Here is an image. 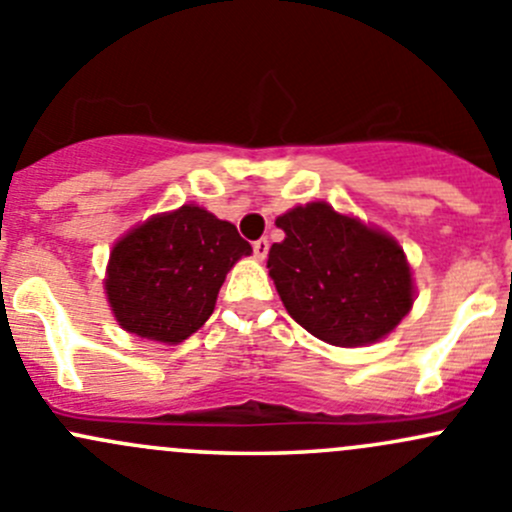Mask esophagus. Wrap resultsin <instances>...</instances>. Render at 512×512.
<instances>
[{
	"mask_svg": "<svg viewBox=\"0 0 512 512\" xmlns=\"http://www.w3.org/2000/svg\"><path fill=\"white\" fill-rule=\"evenodd\" d=\"M252 252H255L257 260H265L267 252H270V240L267 237H260V240L252 242Z\"/></svg>",
	"mask_w": 512,
	"mask_h": 512,
	"instance_id": "obj_1",
	"label": "esophagus"
}]
</instances>
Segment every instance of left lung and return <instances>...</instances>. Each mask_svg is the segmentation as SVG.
Instances as JSON below:
<instances>
[{
  "label": "left lung",
  "mask_w": 512,
  "mask_h": 512,
  "mask_svg": "<svg viewBox=\"0 0 512 512\" xmlns=\"http://www.w3.org/2000/svg\"><path fill=\"white\" fill-rule=\"evenodd\" d=\"M285 240L267 267L289 317L334 347L379 342L409 314L414 280L399 242L327 203L275 220Z\"/></svg>",
  "instance_id": "8db88e82"
}]
</instances>
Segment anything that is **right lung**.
I'll use <instances>...</instances> for the list:
<instances>
[{"label":"right lung","mask_w":512,"mask_h":512,"mask_svg":"<svg viewBox=\"0 0 512 512\" xmlns=\"http://www.w3.org/2000/svg\"><path fill=\"white\" fill-rule=\"evenodd\" d=\"M250 252L235 225L198 205L153 215L113 245L108 304L126 332L178 344L208 322L225 275Z\"/></svg>","instance_id":"add662e5"}]
</instances>
